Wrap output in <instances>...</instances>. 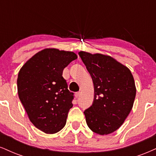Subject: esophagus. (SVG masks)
Returning <instances> with one entry per match:
<instances>
[{
    "mask_svg": "<svg viewBox=\"0 0 156 156\" xmlns=\"http://www.w3.org/2000/svg\"><path fill=\"white\" fill-rule=\"evenodd\" d=\"M80 96V92H77V93H75V97H76V98H78Z\"/></svg>",
    "mask_w": 156,
    "mask_h": 156,
    "instance_id": "34e87169",
    "label": "esophagus"
}]
</instances>
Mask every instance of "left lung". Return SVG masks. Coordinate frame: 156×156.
Segmentation results:
<instances>
[{
	"mask_svg": "<svg viewBox=\"0 0 156 156\" xmlns=\"http://www.w3.org/2000/svg\"><path fill=\"white\" fill-rule=\"evenodd\" d=\"M94 84V101L84 111L90 129L100 135L116 131L133 107L136 87L131 71L110 55L79 52Z\"/></svg>",
	"mask_w": 156,
	"mask_h": 156,
	"instance_id": "1",
	"label": "left lung"
}]
</instances>
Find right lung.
Here are the masks:
<instances>
[{"mask_svg":"<svg viewBox=\"0 0 156 156\" xmlns=\"http://www.w3.org/2000/svg\"><path fill=\"white\" fill-rule=\"evenodd\" d=\"M76 58L74 52L45 48L30 58L19 70V99L30 122L46 134L56 133L66 124L74 96L62 76L63 70Z\"/></svg>","mask_w":156,"mask_h":156,"instance_id":"add662e5","label":"right lung"}]
</instances>
